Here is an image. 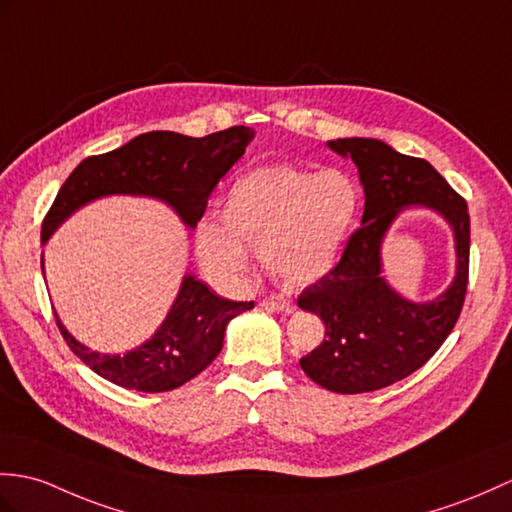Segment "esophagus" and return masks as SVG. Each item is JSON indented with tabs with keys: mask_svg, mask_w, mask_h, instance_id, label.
I'll return each instance as SVG.
<instances>
[{
	"mask_svg": "<svg viewBox=\"0 0 512 512\" xmlns=\"http://www.w3.org/2000/svg\"><path fill=\"white\" fill-rule=\"evenodd\" d=\"M261 307H266L268 312H281V314H292L294 305L288 301H275V299H264L261 301Z\"/></svg>",
	"mask_w": 512,
	"mask_h": 512,
	"instance_id": "1",
	"label": "esophagus"
}]
</instances>
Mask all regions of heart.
<instances>
[{
    "mask_svg": "<svg viewBox=\"0 0 512 512\" xmlns=\"http://www.w3.org/2000/svg\"><path fill=\"white\" fill-rule=\"evenodd\" d=\"M358 209L360 187L340 170L277 165L248 172L224 196L222 222L196 224L198 264L216 283L237 285L248 270L246 248L259 246L272 279L314 283L336 266Z\"/></svg>",
    "mask_w": 512,
    "mask_h": 512,
    "instance_id": "heart-1",
    "label": "heart"
}]
</instances>
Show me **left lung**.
Returning <instances> with one entry per match:
<instances>
[{
  "mask_svg": "<svg viewBox=\"0 0 512 512\" xmlns=\"http://www.w3.org/2000/svg\"><path fill=\"white\" fill-rule=\"evenodd\" d=\"M329 148L358 165L364 213L338 264L299 294L301 310L325 323L323 342L301 358V368L318 386L358 395L412 375L441 349L465 305L471 227L465 198L425 159L364 137L329 141ZM408 204L436 208L457 235V279L432 304L401 300L378 277L381 237Z\"/></svg>",
  "mask_w": 512,
  "mask_h": 512,
  "instance_id": "obj_1",
  "label": "left lung"
}]
</instances>
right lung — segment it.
I'll return each mask as SVG.
<instances>
[{"label":"right lung","instance_id":"right-lung-1","mask_svg":"<svg viewBox=\"0 0 512 512\" xmlns=\"http://www.w3.org/2000/svg\"><path fill=\"white\" fill-rule=\"evenodd\" d=\"M251 139L248 126H231L200 139L152 130L113 152L87 157L67 176L45 213L41 242H47L69 213L109 194L157 196L181 213L187 227H194L205 216L220 178L242 157ZM253 307V301L222 299L202 281L185 277L168 318L152 340L135 351L95 353L71 338L58 316L56 325L67 347L100 377L130 390L165 392L205 371L222 351L229 320Z\"/></svg>","mask_w":512,"mask_h":512}]
</instances>
